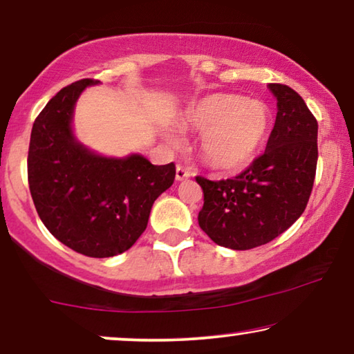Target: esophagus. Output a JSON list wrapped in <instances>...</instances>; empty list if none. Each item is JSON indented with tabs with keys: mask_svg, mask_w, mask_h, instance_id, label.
Here are the masks:
<instances>
[{
	"mask_svg": "<svg viewBox=\"0 0 354 354\" xmlns=\"http://www.w3.org/2000/svg\"><path fill=\"white\" fill-rule=\"evenodd\" d=\"M188 177H190V172H188L187 169L182 166V164H177V169H176V178H177V180L178 182L187 180Z\"/></svg>",
	"mask_w": 354,
	"mask_h": 354,
	"instance_id": "34e87169",
	"label": "esophagus"
}]
</instances>
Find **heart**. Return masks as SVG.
<instances>
[{"label":"heart","instance_id":"b5f03b06","mask_svg":"<svg viewBox=\"0 0 354 354\" xmlns=\"http://www.w3.org/2000/svg\"><path fill=\"white\" fill-rule=\"evenodd\" d=\"M187 122L205 132L200 153L207 166L219 172H239L250 166L264 147L270 114L259 100L217 93L190 106Z\"/></svg>","mask_w":354,"mask_h":354}]
</instances>
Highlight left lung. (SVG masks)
<instances>
[{
    "mask_svg": "<svg viewBox=\"0 0 354 354\" xmlns=\"http://www.w3.org/2000/svg\"><path fill=\"white\" fill-rule=\"evenodd\" d=\"M277 118L266 151L227 180L196 177L205 205L198 224L214 243L251 250L283 234L306 209L317 166V120L293 88L269 84Z\"/></svg>",
    "mask_w": 354,
    "mask_h": 354,
    "instance_id": "left-lung-1",
    "label": "left lung"
}]
</instances>
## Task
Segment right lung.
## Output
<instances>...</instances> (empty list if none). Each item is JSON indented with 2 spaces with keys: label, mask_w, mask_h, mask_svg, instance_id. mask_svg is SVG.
Returning a JSON list of instances; mask_svg holds the SVG:
<instances>
[{
  "label": "right lung",
  "mask_w": 354,
  "mask_h": 354,
  "mask_svg": "<svg viewBox=\"0 0 354 354\" xmlns=\"http://www.w3.org/2000/svg\"><path fill=\"white\" fill-rule=\"evenodd\" d=\"M82 79L57 91L32 127L27 174L35 209L61 243L90 258L127 251L148 225L153 203L176 178V164L154 166L132 154L100 156L77 142L72 114Z\"/></svg>",
  "instance_id": "add662e5"
}]
</instances>
